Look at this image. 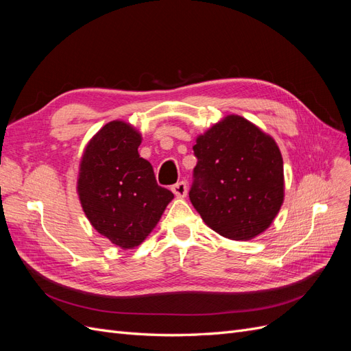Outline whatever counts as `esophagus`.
I'll return each mask as SVG.
<instances>
[{
  "label": "esophagus",
  "instance_id": "esophagus-1",
  "mask_svg": "<svg viewBox=\"0 0 351 351\" xmlns=\"http://www.w3.org/2000/svg\"><path fill=\"white\" fill-rule=\"evenodd\" d=\"M171 190L177 197H184L187 195V184L184 182H178L171 187Z\"/></svg>",
  "mask_w": 351,
  "mask_h": 351
}]
</instances>
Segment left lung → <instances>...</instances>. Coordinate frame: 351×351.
I'll list each match as a JSON object with an SVG mask.
<instances>
[{"label": "left lung", "mask_w": 351, "mask_h": 351, "mask_svg": "<svg viewBox=\"0 0 351 351\" xmlns=\"http://www.w3.org/2000/svg\"><path fill=\"white\" fill-rule=\"evenodd\" d=\"M197 164L189 197L222 237L249 240L267 230L282 205V158L272 137L228 115L193 146Z\"/></svg>", "instance_id": "left-lung-1"}]
</instances>
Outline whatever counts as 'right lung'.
<instances>
[{"mask_svg": "<svg viewBox=\"0 0 351 351\" xmlns=\"http://www.w3.org/2000/svg\"><path fill=\"white\" fill-rule=\"evenodd\" d=\"M142 137L130 124L111 121L83 154L77 192L82 208L99 234L123 249L149 236L174 197L158 186L149 161L137 147Z\"/></svg>", "mask_w": 351, "mask_h": 351, "instance_id": "add662e5", "label": "right lung"}]
</instances>
